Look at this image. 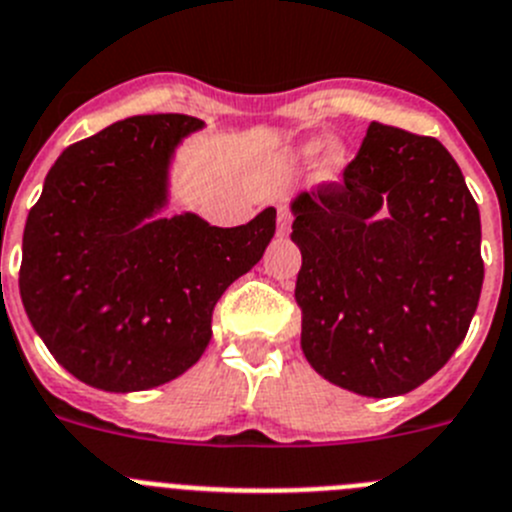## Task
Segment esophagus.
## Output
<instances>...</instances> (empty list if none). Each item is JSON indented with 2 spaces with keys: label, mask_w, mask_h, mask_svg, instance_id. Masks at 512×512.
I'll list each match as a JSON object with an SVG mask.
<instances>
[{
  "label": "esophagus",
  "mask_w": 512,
  "mask_h": 512,
  "mask_svg": "<svg viewBox=\"0 0 512 512\" xmlns=\"http://www.w3.org/2000/svg\"><path fill=\"white\" fill-rule=\"evenodd\" d=\"M276 223H279V233H289V228H292V213H289L287 208H279V218H276Z\"/></svg>",
  "instance_id": "esophagus-1"
}]
</instances>
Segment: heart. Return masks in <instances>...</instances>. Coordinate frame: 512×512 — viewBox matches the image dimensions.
<instances>
[{
    "mask_svg": "<svg viewBox=\"0 0 512 512\" xmlns=\"http://www.w3.org/2000/svg\"><path fill=\"white\" fill-rule=\"evenodd\" d=\"M322 147H325V142H322V139H312V142L302 144L299 154H302L304 159H312ZM345 164H348L345 147L337 142H330L325 147V154H322V159H320V175L325 177V180H332V177H337L342 170H345Z\"/></svg>",
    "mask_w": 512,
    "mask_h": 512,
    "instance_id": "obj_1",
    "label": "heart"
}]
</instances>
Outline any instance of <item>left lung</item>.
<instances>
[{
  "label": "left lung",
  "mask_w": 512,
  "mask_h": 512,
  "mask_svg": "<svg viewBox=\"0 0 512 512\" xmlns=\"http://www.w3.org/2000/svg\"><path fill=\"white\" fill-rule=\"evenodd\" d=\"M302 350L360 396L409 393L444 368L480 302V210L434 137L373 124L340 182L292 200Z\"/></svg>",
  "instance_id": "left-lung-1"
}]
</instances>
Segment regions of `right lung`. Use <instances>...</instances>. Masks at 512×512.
<instances>
[{
  "label": "right lung",
  "instance_id": "obj_1",
  "mask_svg": "<svg viewBox=\"0 0 512 512\" xmlns=\"http://www.w3.org/2000/svg\"><path fill=\"white\" fill-rule=\"evenodd\" d=\"M185 114L131 116L75 142L50 167L22 236L20 297L53 358L78 381L129 393L198 363L213 309L264 256L276 210L218 228L164 218Z\"/></svg>",
  "mask_w": 512,
  "mask_h": 512
}]
</instances>
